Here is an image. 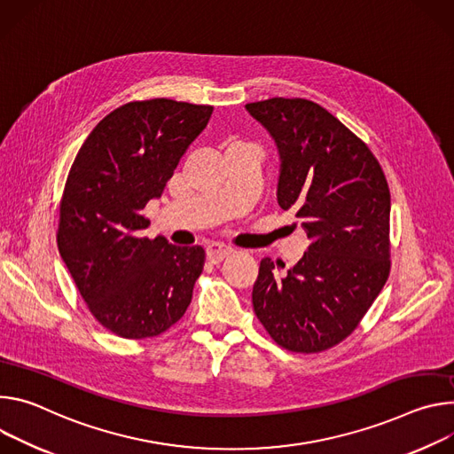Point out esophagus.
<instances>
[{"label":"esophagus","instance_id":"esophagus-1","mask_svg":"<svg viewBox=\"0 0 454 454\" xmlns=\"http://www.w3.org/2000/svg\"><path fill=\"white\" fill-rule=\"evenodd\" d=\"M229 254H232V248L227 247L225 243H220V241H211L207 245V258L213 262V263H220L223 262Z\"/></svg>","mask_w":454,"mask_h":454}]
</instances>
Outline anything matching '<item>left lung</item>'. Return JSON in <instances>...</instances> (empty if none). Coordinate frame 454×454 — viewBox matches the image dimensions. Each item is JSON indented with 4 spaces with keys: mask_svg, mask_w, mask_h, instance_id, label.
I'll list each match as a JSON object with an SVG mask.
<instances>
[{
    "mask_svg": "<svg viewBox=\"0 0 454 454\" xmlns=\"http://www.w3.org/2000/svg\"><path fill=\"white\" fill-rule=\"evenodd\" d=\"M247 110L279 149L278 204L295 211L310 239L285 278L262 260L254 314L281 348L319 354L359 326L387 281V180L368 144L309 98L274 97Z\"/></svg>",
    "mask_w": 454,
    "mask_h": 454,
    "instance_id": "obj_1",
    "label": "left lung"
}]
</instances>
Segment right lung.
<instances>
[{"label": "right lung", "mask_w": 454, "mask_h": 454, "mask_svg": "<svg viewBox=\"0 0 454 454\" xmlns=\"http://www.w3.org/2000/svg\"><path fill=\"white\" fill-rule=\"evenodd\" d=\"M213 106L133 100L81 145L59 201V254L90 314L124 339L157 337L185 314L204 270V247L142 238L159 198Z\"/></svg>", "instance_id": "1"}]
</instances>
